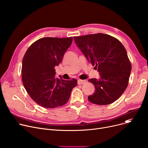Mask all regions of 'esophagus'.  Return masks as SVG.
Masks as SVG:
<instances>
[{"label":"esophagus","instance_id":"obj_1","mask_svg":"<svg viewBox=\"0 0 148 148\" xmlns=\"http://www.w3.org/2000/svg\"><path fill=\"white\" fill-rule=\"evenodd\" d=\"M86 82V80H78V84H83Z\"/></svg>","mask_w":148,"mask_h":148}]
</instances>
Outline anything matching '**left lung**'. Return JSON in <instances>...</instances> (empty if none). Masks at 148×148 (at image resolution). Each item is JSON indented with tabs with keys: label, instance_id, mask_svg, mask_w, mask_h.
Masks as SVG:
<instances>
[{
	"label": "left lung",
	"instance_id": "1",
	"mask_svg": "<svg viewBox=\"0 0 148 148\" xmlns=\"http://www.w3.org/2000/svg\"><path fill=\"white\" fill-rule=\"evenodd\" d=\"M74 40L100 75L98 79L89 80L95 90L88 100L98 105L113 103L125 90L131 74V65L126 49L117 39L104 34L74 36Z\"/></svg>",
	"mask_w": 148,
	"mask_h": 148
}]
</instances>
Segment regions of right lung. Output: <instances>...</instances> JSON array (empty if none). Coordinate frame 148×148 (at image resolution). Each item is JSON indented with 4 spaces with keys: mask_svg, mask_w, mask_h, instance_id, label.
<instances>
[{
    "mask_svg": "<svg viewBox=\"0 0 148 148\" xmlns=\"http://www.w3.org/2000/svg\"><path fill=\"white\" fill-rule=\"evenodd\" d=\"M73 37H45L31 45L22 61L23 83L35 103L47 108L65 104L77 80H65L55 77L54 67L58 66Z\"/></svg>",
    "mask_w": 148,
    "mask_h": 148,
    "instance_id": "obj_1",
    "label": "right lung"
}]
</instances>
